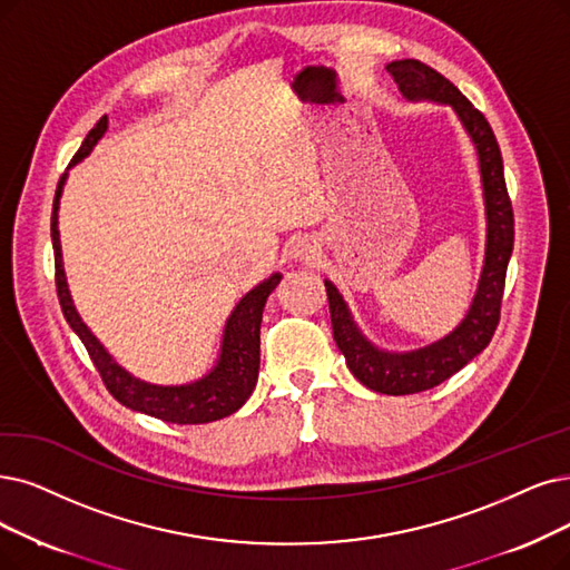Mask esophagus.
I'll return each mask as SVG.
<instances>
[{
  "mask_svg": "<svg viewBox=\"0 0 570 570\" xmlns=\"http://www.w3.org/2000/svg\"><path fill=\"white\" fill-rule=\"evenodd\" d=\"M289 255H292V259H297V262H311L317 255V245L308 238H299V240H294Z\"/></svg>",
  "mask_w": 570,
  "mask_h": 570,
  "instance_id": "1",
  "label": "esophagus"
}]
</instances>
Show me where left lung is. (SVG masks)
<instances>
[{"label":"left lung","mask_w":570,"mask_h":570,"mask_svg":"<svg viewBox=\"0 0 570 570\" xmlns=\"http://www.w3.org/2000/svg\"><path fill=\"white\" fill-rule=\"evenodd\" d=\"M385 70L395 79L400 94L406 100L449 105L456 111L459 121L474 145L476 161H480L487 215L484 266L472 304L456 327L423 348L397 353L374 346L357 327L344 294L336 289L334 283L325 281L334 341L338 351L344 353L351 374L374 393L412 395L435 389V385L463 370L472 357L489 346L498 327L508 262L512 257L514 217L505 187L503 156H500L495 135L484 119V114L474 109L472 102L449 79L421 60H393L385 65Z\"/></svg>","instance_id":"obj_1"}]
</instances>
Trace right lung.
Returning a JSON list of instances; mask_svg holds the SVG:
<instances>
[{
    "mask_svg": "<svg viewBox=\"0 0 570 570\" xmlns=\"http://www.w3.org/2000/svg\"><path fill=\"white\" fill-rule=\"evenodd\" d=\"M105 132H107V117H102L94 128H90L79 151L75 154L70 168L81 164L83 158L94 151V147L102 140ZM65 181H67V173L58 181L56 198H53V215H51L58 299H60L65 321L70 323L75 334L81 338V344L86 346L90 360H94V364L98 367L107 391L124 406L132 409V412H142L147 416L161 419L166 423H177V425L210 423L238 412V409L245 404V400L253 395L257 385L262 313H264L268 294L278 287L283 278L281 273H271L266 281L255 285L234 306L232 315L226 317L224 323L219 355L208 374L179 385H161V383L142 381L138 376H132L130 372H126L121 364L107 353V348L100 344V338L81 321V315L72 302L70 285H67L65 266H62V247H60V232H58V210H60V196L65 189Z\"/></svg>",
    "mask_w": 570,
    "mask_h": 570,
    "instance_id": "right-lung-1",
    "label": "right lung"
}]
</instances>
